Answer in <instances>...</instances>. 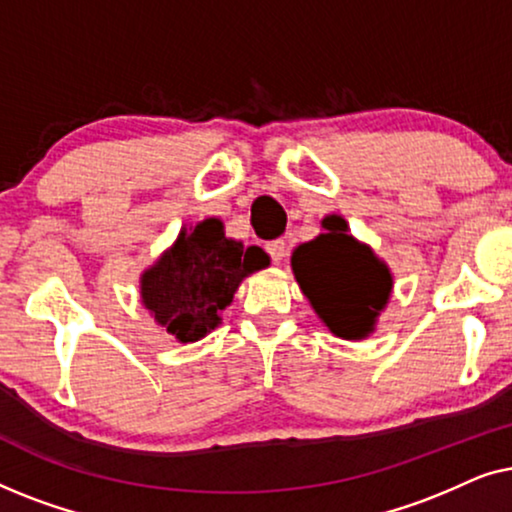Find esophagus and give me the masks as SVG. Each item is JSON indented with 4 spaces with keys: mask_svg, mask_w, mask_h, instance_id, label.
<instances>
[{
    "mask_svg": "<svg viewBox=\"0 0 512 512\" xmlns=\"http://www.w3.org/2000/svg\"><path fill=\"white\" fill-rule=\"evenodd\" d=\"M265 251H268V256L272 258V263L279 265V263L284 261V256H286V242L284 240H272V242L265 244Z\"/></svg>",
    "mask_w": 512,
    "mask_h": 512,
    "instance_id": "obj_1",
    "label": "esophagus"
}]
</instances>
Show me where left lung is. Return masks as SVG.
I'll list each match as a JSON object with an SVG mask.
<instances>
[{
    "instance_id": "8db88e82",
    "label": "left lung",
    "mask_w": 512,
    "mask_h": 512,
    "mask_svg": "<svg viewBox=\"0 0 512 512\" xmlns=\"http://www.w3.org/2000/svg\"><path fill=\"white\" fill-rule=\"evenodd\" d=\"M324 228L293 251V272L321 321L340 338L361 340L387 305L391 275L373 251L347 235L345 219L326 216Z\"/></svg>"
}]
</instances>
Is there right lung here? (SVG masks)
<instances>
[{
    "label": "right lung",
    "instance_id": "right-lung-1",
    "mask_svg": "<svg viewBox=\"0 0 512 512\" xmlns=\"http://www.w3.org/2000/svg\"><path fill=\"white\" fill-rule=\"evenodd\" d=\"M268 265L261 247L223 235L219 219L181 230L177 244L142 275V303L160 326L181 342L205 338L221 321V310L251 272Z\"/></svg>",
    "mask_w": 512,
    "mask_h": 512
}]
</instances>
